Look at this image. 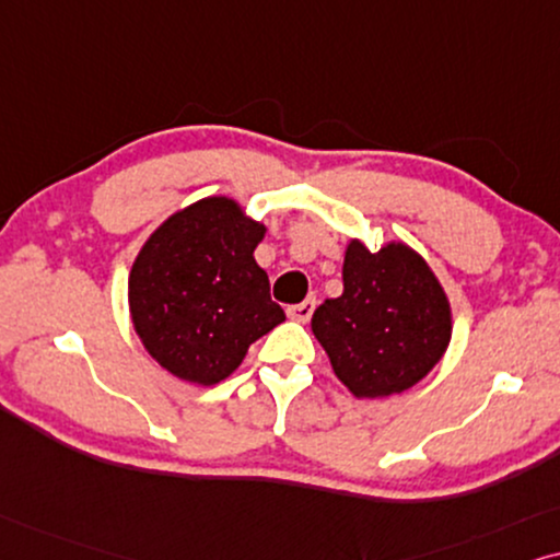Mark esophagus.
Listing matches in <instances>:
<instances>
[{
    "label": "esophagus",
    "instance_id": "34e87169",
    "mask_svg": "<svg viewBox=\"0 0 560 560\" xmlns=\"http://www.w3.org/2000/svg\"><path fill=\"white\" fill-rule=\"evenodd\" d=\"M312 312H315V300H304L300 304H294V307L287 310V315L296 319V323H307L312 317Z\"/></svg>",
    "mask_w": 560,
    "mask_h": 560
}]
</instances>
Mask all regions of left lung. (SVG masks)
<instances>
[{"label":"left lung","mask_w":560,"mask_h":560,"mask_svg":"<svg viewBox=\"0 0 560 560\" xmlns=\"http://www.w3.org/2000/svg\"><path fill=\"white\" fill-rule=\"evenodd\" d=\"M312 332L355 397H389L441 361L451 340V307L412 248L389 243L371 253L350 241L342 294L319 304Z\"/></svg>","instance_id":"8db88e82"}]
</instances>
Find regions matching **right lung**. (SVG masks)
Returning a JSON list of instances; mask_svg holds the SVG:
<instances>
[{"label": "right lung", "mask_w": 560, "mask_h": 560, "mask_svg": "<svg viewBox=\"0 0 560 560\" xmlns=\"http://www.w3.org/2000/svg\"><path fill=\"white\" fill-rule=\"evenodd\" d=\"M264 233L233 199L210 197L148 237L130 271V315L148 353L174 376L222 382L250 342L287 319L253 258Z\"/></svg>", "instance_id": "right-lung-1"}]
</instances>
